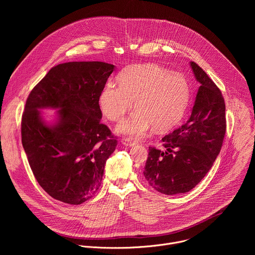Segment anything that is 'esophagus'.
<instances>
[{
	"mask_svg": "<svg viewBox=\"0 0 255 255\" xmlns=\"http://www.w3.org/2000/svg\"><path fill=\"white\" fill-rule=\"evenodd\" d=\"M122 144L125 145V146H128V147H134L136 143L133 142V141H130V140H127V139H123L122 140Z\"/></svg>",
	"mask_w": 255,
	"mask_h": 255,
	"instance_id": "esophagus-1",
	"label": "esophagus"
}]
</instances>
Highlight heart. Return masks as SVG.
Masks as SVG:
<instances>
[{
  "instance_id": "b5f03b06",
  "label": "heart",
  "mask_w": 255,
  "mask_h": 255,
  "mask_svg": "<svg viewBox=\"0 0 255 255\" xmlns=\"http://www.w3.org/2000/svg\"><path fill=\"white\" fill-rule=\"evenodd\" d=\"M118 84L108 82L99 96L102 113L113 122L124 119L133 107L136 110L116 127L129 139L141 140L155 127L165 130L184 116L190 100V85L178 72H169L155 63L134 64L117 77Z\"/></svg>"
}]
</instances>
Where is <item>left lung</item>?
<instances>
[{
	"instance_id": "8db88e82",
	"label": "left lung",
	"mask_w": 255,
	"mask_h": 255,
	"mask_svg": "<svg viewBox=\"0 0 255 255\" xmlns=\"http://www.w3.org/2000/svg\"><path fill=\"white\" fill-rule=\"evenodd\" d=\"M190 64L201 85L192 114L161 139L164 151L149 147L143 171L147 183L164 195L188 193L200 183L220 153L226 132L221 91L196 62Z\"/></svg>"
}]
</instances>
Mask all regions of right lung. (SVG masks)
<instances>
[{
  "instance_id": "right-lung-1",
  "label": "right lung",
  "mask_w": 255,
  "mask_h": 255,
  "mask_svg": "<svg viewBox=\"0 0 255 255\" xmlns=\"http://www.w3.org/2000/svg\"><path fill=\"white\" fill-rule=\"evenodd\" d=\"M115 67L102 61L60 63L28 96L23 148L36 180L55 200L81 205L101 186L117 139L101 123L99 96ZM43 108L58 110L54 123L45 121Z\"/></svg>"
}]
</instances>
